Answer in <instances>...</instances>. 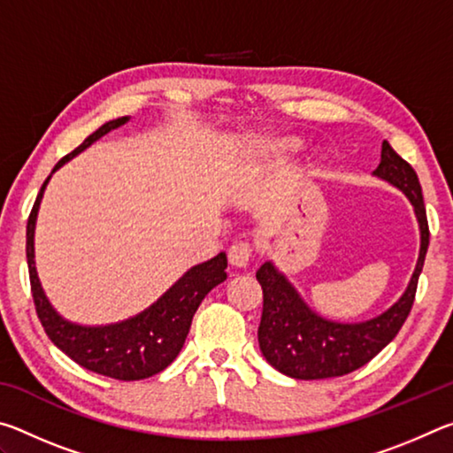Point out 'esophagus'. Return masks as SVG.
<instances>
[{
    "label": "esophagus",
    "instance_id": "esophagus-1",
    "mask_svg": "<svg viewBox=\"0 0 453 453\" xmlns=\"http://www.w3.org/2000/svg\"><path fill=\"white\" fill-rule=\"evenodd\" d=\"M251 256H254V245L245 240L234 242L232 248L227 251V259L229 264L235 267H245L251 262Z\"/></svg>",
    "mask_w": 453,
    "mask_h": 453
}]
</instances>
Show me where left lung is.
Instances as JSON below:
<instances>
[{
	"label": "left lung",
	"mask_w": 453,
	"mask_h": 453,
	"mask_svg": "<svg viewBox=\"0 0 453 453\" xmlns=\"http://www.w3.org/2000/svg\"><path fill=\"white\" fill-rule=\"evenodd\" d=\"M375 175L400 188L416 210L421 229L416 272L402 300L380 318L364 324H335L316 316L270 262L259 267L256 278L264 289V311L257 327L259 349L275 370L289 378L326 380L359 370L394 340L410 316L429 245L424 196L418 173L388 142L381 143V162Z\"/></svg>",
	"instance_id": "left-lung-1"
}]
</instances>
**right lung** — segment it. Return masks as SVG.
Here are the masks:
<instances>
[{
  "label": "right lung",
  "mask_w": 453,
  "mask_h": 453,
  "mask_svg": "<svg viewBox=\"0 0 453 453\" xmlns=\"http://www.w3.org/2000/svg\"><path fill=\"white\" fill-rule=\"evenodd\" d=\"M126 121L127 118H119L107 121V124L96 129L94 134L83 140L80 148H75L65 157H61L56 167H53V172L59 165H64L67 159H72L75 153L86 150L88 145L99 140L107 132H111L113 127L126 124ZM48 180L43 181L32 213L27 218L26 242L29 283H32L37 318H40L45 334L75 364L99 375H107V378L134 381L151 378V375L165 370L181 351L199 303L218 283L227 278L226 254H218L210 262L191 267L164 297H159L150 310H145L132 319L107 327H81L67 324L65 319H61L53 311L50 302L45 300L34 264L35 216Z\"/></svg>",
  "instance_id": "add662e5"
}]
</instances>
